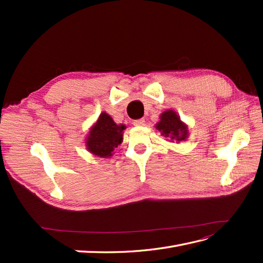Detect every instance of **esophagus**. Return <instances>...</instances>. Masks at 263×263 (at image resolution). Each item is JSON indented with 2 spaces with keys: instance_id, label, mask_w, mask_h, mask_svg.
I'll list each match as a JSON object with an SVG mask.
<instances>
[{
  "instance_id": "esophagus-1",
  "label": "esophagus",
  "mask_w": 263,
  "mask_h": 263,
  "mask_svg": "<svg viewBox=\"0 0 263 263\" xmlns=\"http://www.w3.org/2000/svg\"><path fill=\"white\" fill-rule=\"evenodd\" d=\"M144 119H139V120H135L133 121V124L137 125V126H141V125H144Z\"/></svg>"
}]
</instances>
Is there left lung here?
<instances>
[{"instance_id": "left-lung-1", "label": "left lung", "mask_w": 263, "mask_h": 263, "mask_svg": "<svg viewBox=\"0 0 263 263\" xmlns=\"http://www.w3.org/2000/svg\"><path fill=\"white\" fill-rule=\"evenodd\" d=\"M156 128L165 136L171 138L172 140L182 141L187 137V127L184 125L180 117L174 110H166L160 116V121L156 125Z\"/></svg>"}]
</instances>
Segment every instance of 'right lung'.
<instances>
[{
  "mask_svg": "<svg viewBox=\"0 0 263 263\" xmlns=\"http://www.w3.org/2000/svg\"><path fill=\"white\" fill-rule=\"evenodd\" d=\"M124 128L125 125H117L108 114L102 113L89 132L88 150L99 157H109L113 150L122 142Z\"/></svg>",
  "mask_w": 263,
  "mask_h": 263,
  "instance_id": "add662e5",
  "label": "right lung"
}]
</instances>
